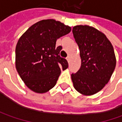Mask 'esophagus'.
I'll use <instances>...</instances> for the list:
<instances>
[{
  "label": "esophagus",
  "instance_id": "esophagus-1",
  "mask_svg": "<svg viewBox=\"0 0 122 122\" xmlns=\"http://www.w3.org/2000/svg\"><path fill=\"white\" fill-rule=\"evenodd\" d=\"M66 60H67V61H69V60H70V56H67V57H66Z\"/></svg>",
  "mask_w": 122,
  "mask_h": 122
}]
</instances>
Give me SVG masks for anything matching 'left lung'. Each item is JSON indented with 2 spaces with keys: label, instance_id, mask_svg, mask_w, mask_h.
<instances>
[{
  "label": "left lung",
  "instance_id": "1",
  "mask_svg": "<svg viewBox=\"0 0 122 122\" xmlns=\"http://www.w3.org/2000/svg\"><path fill=\"white\" fill-rule=\"evenodd\" d=\"M73 33L81 59L79 70L71 75L73 86L83 95H93L105 87L115 70L114 49L105 34L94 27L75 26Z\"/></svg>",
  "mask_w": 122,
  "mask_h": 122
}]
</instances>
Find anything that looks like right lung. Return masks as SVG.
<instances>
[{
    "mask_svg": "<svg viewBox=\"0 0 122 122\" xmlns=\"http://www.w3.org/2000/svg\"><path fill=\"white\" fill-rule=\"evenodd\" d=\"M71 30L70 26L55 20H43L31 26L18 40L15 48V67L26 86L36 93L53 88L61 70L68 67L61 58V46L56 41Z\"/></svg>",
    "mask_w": 122,
    "mask_h": 122,
    "instance_id": "add662e5",
    "label": "right lung"
}]
</instances>
